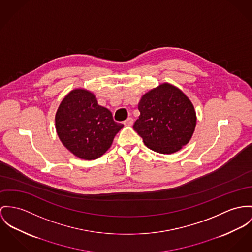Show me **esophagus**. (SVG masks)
I'll list each match as a JSON object with an SVG mask.
<instances>
[{
  "label": "esophagus",
  "mask_w": 252,
  "mask_h": 252,
  "mask_svg": "<svg viewBox=\"0 0 252 252\" xmlns=\"http://www.w3.org/2000/svg\"><path fill=\"white\" fill-rule=\"evenodd\" d=\"M124 125L126 126H132L133 125V119L132 118H127L125 122H124Z\"/></svg>",
  "instance_id": "1"
}]
</instances>
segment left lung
I'll list each match as a JSON object with an SVG mask.
<instances>
[{
	"label": "left lung",
	"instance_id": "obj_1",
	"mask_svg": "<svg viewBox=\"0 0 252 252\" xmlns=\"http://www.w3.org/2000/svg\"><path fill=\"white\" fill-rule=\"evenodd\" d=\"M138 109L140 116L133 128L156 153L170 155L179 151L194 133V106L182 91L169 83L146 93Z\"/></svg>",
	"mask_w": 252,
	"mask_h": 252
}]
</instances>
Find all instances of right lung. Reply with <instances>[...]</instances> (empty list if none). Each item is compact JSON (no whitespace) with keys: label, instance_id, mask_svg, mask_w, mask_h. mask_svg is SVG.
<instances>
[{"label":"right lung","instance_id":"right-lung-1","mask_svg":"<svg viewBox=\"0 0 252 252\" xmlns=\"http://www.w3.org/2000/svg\"><path fill=\"white\" fill-rule=\"evenodd\" d=\"M56 126L60 141L73 155L94 160L110 148L124 125L116 123L107 108L97 104L94 94L75 89L61 101Z\"/></svg>","mask_w":252,"mask_h":252}]
</instances>
